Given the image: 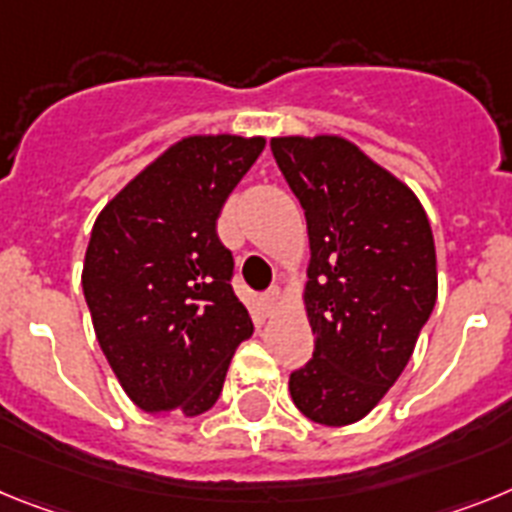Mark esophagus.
<instances>
[{
	"label": "esophagus",
	"mask_w": 512,
	"mask_h": 512,
	"mask_svg": "<svg viewBox=\"0 0 512 512\" xmlns=\"http://www.w3.org/2000/svg\"><path fill=\"white\" fill-rule=\"evenodd\" d=\"M262 304H265V309H268V311L278 309V306L283 304V291H281V288H270V291L265 293V296H262Z\"/></svg>",
	"instance_id": "obj_1"
}]
</instances>
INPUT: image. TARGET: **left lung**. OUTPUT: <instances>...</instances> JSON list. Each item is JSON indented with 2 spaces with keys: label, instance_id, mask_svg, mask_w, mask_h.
<instances>
[{
  "label": "left lung",
  "instance_id": "1",
  "mask_svg": "<svg viewBox=\"0 0 512 512\" xmlns=\"http://www.w3.org/2000/svg\"><path fill=\"white\" fill-rule=\"evenodd\" d=\"M270 149L309 234L314 358L291 373V399L319 425H353L402 376L438 299L433 229L410 185L345 136H275Z\"/></svg>",
  "mask_w": 512,
  "mask_h": 512
}]
</instances>
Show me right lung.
Listing matches in <instances>:
<instances>
[{"mask_svg":"<svg viewBox=\"0 0 512 512\" xmlns=\"http://www.w3.org/2000/svg\"><path fill=\"white\" fill-rule=\"evenodd\" d=\"M265 136H182L105 203L82 268L102 353L139 410L198 417L216 404L252 317L229 286L216 219Z\"/></svg>","mask_w":512,"mask_h":512,"instance_id":"add662e5","label":"right lung"}]
</instances>
